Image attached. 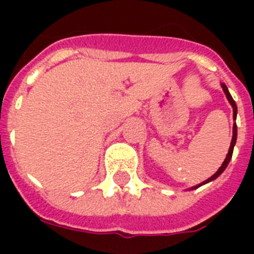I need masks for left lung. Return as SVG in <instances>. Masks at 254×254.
Here are the masks:
<instances>
[{
  "label": "left lung",
  "mask_w": 254,
  "mask_h": 254,
  "mask_svg": "<svg viewBox=\"0 0 254 254\" xmlns=\"http://www.w3.org/2000/svg\"><path fill=\"white\" fill-rule=\"evenodd\" d=\"M220 85H221V88H223V91H224L225 96H227V99H228L229 104H231V105H232V108H233V120H236V116H237V105H236V103H235V100L232 99V96H231V93H229L227 85H225L224 83H220ZM236 139H237V125H236V124H235V125H233V135H232V141H231V146H229L228 154H227V157H225L224 162H223V165H221V166H220V169L217 170L216 173L213 174V175L211 178H208L207 181H204V182H203V183H200V185L193 186V187H191V189H189V190L197 189V187H200V186L205 185V183H208V182L215 181V179H216V178L219 177V175H221V173H223V171H224V170L227 169L229 161H231V158H232L233 147H235V145H236Z\"/></svg>",
  "instance_id": "8db88e82"
}]
</instances>
